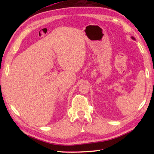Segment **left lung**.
<instances>
[{
  "instance_id": "left-lung-1",
  "label": "left lung",
  "mask_w": 154,
  "mask_h": 154,
  "mask_svg": "<svg viewBox=\"0 0 154 154\" xmlns=\"http://www.w3.org/2000/svg\"><path fill=\"white\" fill-rule=\"evenodd\" d=\"M131 38H132V39H133V40H135V38L133 37V36H131Z\"/></svg>"
}]
</instances>
